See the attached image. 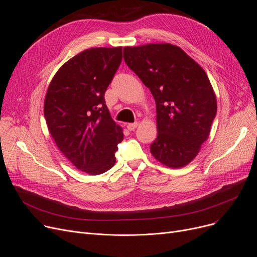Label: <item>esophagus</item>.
Segmentation results:
<instances>
[{
	"label": "esophagus",
	"mask_w": 257,
	"mask_h": 257,
	"mask_svg": "<svg viewBox=\"0 0 257 257\" xmlns=\"http://www.w3.org/2000/svg\"><path fill=\"white\" fill-rule=\"evenodd\" d=\"M138 126H139V123H137V121H136V123H130V124L127 125V129L129 131H133Z\"/></svg>",
	"instance_id": "1"
}]
</instances>
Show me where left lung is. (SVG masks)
I'll use <instances>...</instances> for the list:
<instances>
[{"instance_id": "left-lung-1", "label": "left lung", "mask_w": 257, "mask_h": 257, "mask_svg": "<svg viewBox=\"0 0 257 257\" xmlns=\"http://www.w3.org/2000/svg\"><path fill=\"white\" fill-rule=\"evenodd\" d=\"M124 59L156 103L157 138L150 152L172 169L188 165L209 137L217 98L205 71L179 47H125Z\"/></svg>"}]
</instances>
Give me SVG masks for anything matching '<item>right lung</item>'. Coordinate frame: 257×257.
I'll return each instance as SVG.
<instances>
[{
	"mask_svg": "<svg viewBox=\"0 0 257 257\" xmlns=\"http://www.w3.org/2000/svg\"><path fill=\"white\" fill-rule=\"evenodd\" d=\"M121 62V47L91 48L67 60L53 77L44 112L58 149L80 171L99 175L115 164L123 129L104 93Z\"/></svg>",
	"mask_w": 257,
	"mask_h": 257,
	"instance_id": "right-lung-1",
	"label": "right lung"
}]
</instances>
